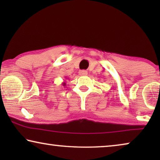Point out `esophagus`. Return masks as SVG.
<instances>
[{
    "mask_svg": "<svg viewBox=\"0 0 160 160\" xmlns=\"http://www.w3.org/2000/svg\"><path fill=\"white\" fill-rule=\"evenodd\" d=\"M78 73H79L80 76H86V75H87V71H84V70H82V71H79Z\"/></svg>",
    "mask_w": 160,
    "mask_h": 160,
    "instance_id": "1",
    "label": "esophagus"
}]
</instances>
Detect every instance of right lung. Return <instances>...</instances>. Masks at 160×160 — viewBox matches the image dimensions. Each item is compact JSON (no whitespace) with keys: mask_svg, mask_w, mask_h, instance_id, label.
<instances>
[{"mask_svg":"<svg viewBox=\"0 0 160 160\" xmlns=\"http://www.w3.org/2000/svg\"><path fill=\"white\" fill-rule=\"evenodd\" d=\"M62 85H63V86H65V84H65V82H62Z\"/></svg>","mask_w":160,"mask_h":160,"instance_id":"add662e5","label":"right lung"}]
</instances>
